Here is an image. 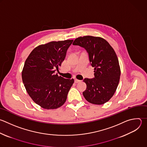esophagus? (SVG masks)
Listing matches in <instances>:
<instances>
[{"label":"esophagus","mask_w":147,"mask_h":147,"mask_svg":"<svg viewBox=\"0 0 147 147\" xmlns=\"http://www.w3.org/2000/svg\"><path fill=\"white\" fill-rule=\"evenodd\" d=\"M74 81H75V82H76V83H78V82H81V81H80V80H77V79H75Z\"/></svg>","instance_id":"34e87169"}]
</instances>
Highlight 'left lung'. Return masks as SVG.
<instances>
[{
    "mask_svg": "<svg viewBox=\"0 0 147 147\" xmlns=\"http://www.w3.org/2000/svg\"><path fill=\"white\" fill-rule=\"evenodd\" d=\"M73 44L85 49L94 70V78L84 80L86 84V89L82 93L85 99L92 104H105L113 97L119 82L121 69L115 51L100 37H80Z\"/></svg>",
    "mask_w": 147,
    "mask_h": 147,
    "instance_id": "obj_1",
    "label": "left lung"
}]
</instances>
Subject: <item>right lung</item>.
Returning <instances> with one entry per match:
<instances>
[{
    "mask_svg": "<svg viewBox=\"0 0 147 147\" xmlns=\"http://www.w3.org/2000/svg\"><path fill=\"white\" fill-rule=\"evenodd\" d=\"M73 40L51 41L36 47L25 61L22 81L32 99L44 109H56L67 99L74 79L55 73L64 61Z\"/></svg>",
    "mask_w": 147,
    "mask_h": 147,
    "instance_id": "right-lung-1",
    "label": "right lung"
}]
</instances>
